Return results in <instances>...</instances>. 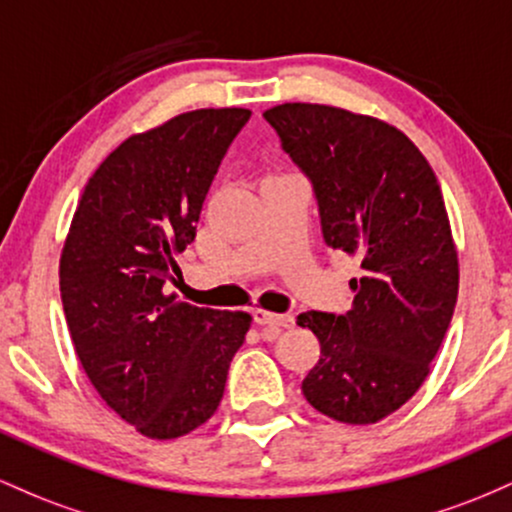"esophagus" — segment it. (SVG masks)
Returning a JSON list of instances; mask_svg holds the SVG:
<instances>
[{"mask_svg": "<svg viewBox=\"0 0 512 512\" xmlns=\"http://www.w3.org/2000/svg\"><path fill=\"white\" fill-rule=\"evenodd\" d=\"M252 317H255L257 325L274 327V330H286V327H293V315H279V313H269V310L255 308L252 310Z\"/></svg>", "mask_w": 512, "mask_h": 512, "instance_id": "34e87169", "label": "esophagus"}]
</instances>
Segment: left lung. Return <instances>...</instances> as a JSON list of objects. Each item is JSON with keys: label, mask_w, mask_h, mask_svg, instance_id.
I'll use <instances>...</instances> for the list:
<instances>
[{"label": "left lung", "mask_w": 512, "mask_h": 512, "mask_svg": "<svg viewBox=\"0 0 512 512\" xmlns=\"http://www.w3.org/2000/svg\"><path fill=\"white\" fill-rule=\"evenodd\" d=\"M313 182L325 243L361 262L344 315H298L320 339L303 395L320 414L366 426L424 385L457 303L460 267L443 192L397 127L317 103L264 110Z\"/></svg>", "instance_id": "1"}]
</instances>
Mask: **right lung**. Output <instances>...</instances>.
Listing matches in <instances>:
<instances>
[{
    "mask_svg": "<svg viewBox=\"0 0 512 512\" xmlns=\"http://www.w3.org/2000/svg\"><path fill=\"white\" fill-rule=\"evenodd\" d=\"M248 120L245 108H202L132 134L88 178L64 240L60 291L76 356L103 402L146 438H180L211 419L250 330L248 313L163 293Z\"/></svg>",
    "mask_w": 512,
    "mask_h": 512,
    "instance_id": "1",
    "label": "right lung"
}]
</instances>
